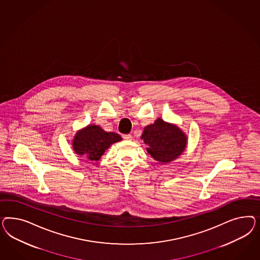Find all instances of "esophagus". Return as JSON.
Segmentation results:
<instances>
[{"instance_id":"obj_1","label":"esophagus","mask_w":260,"mask_h":260,"mask_svg":"<svg viewBox=\"0 0 260 260\" xmlns=\"http://www.w3.org/2000/svg\"><path fill=\"white\" fill-rule=\"evenodd\" d=\"M123 138H124L125 140L129 141V140L133 139V136H132V134H125V135H123Z\"/></svg>"}]
</instances>
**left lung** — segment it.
<instances>
[{
	"label": "left lung",
	"instance_id": "1",
	"mask_svg": "<svg viewBox=\"0 0 260 260\" xmlns=\"http://www.w3.org/2000/svg\"><path fill=\"white\" fill-rule=\"evenodd\" d=\"M141 139L148 146L146 148L148 153L160 163H169L177 159L188 144V137L179 126L161 118L144 127Z\"/></svg>",
	"mask_w": 260,
	"mask_h": 260
}]
</instances>
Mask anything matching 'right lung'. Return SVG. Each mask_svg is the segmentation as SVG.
<instances>
[{"label": "right lung", "mask_w": 260, "mask_h": 260, "mask_svg": "<svg viewBox=\"0 0 260 260\" xmlns=\"http://www.w3.org/2000/svg\"><path fill=\"white\" fill-rule=\"evenodd\" d=\"M122 137L115 133L105 132L98 125H87L76 132L72 139V149L80 157L98 161L106 150Z\"/></svg>", "instance_id": "right-lung-1"}]
</instances>
